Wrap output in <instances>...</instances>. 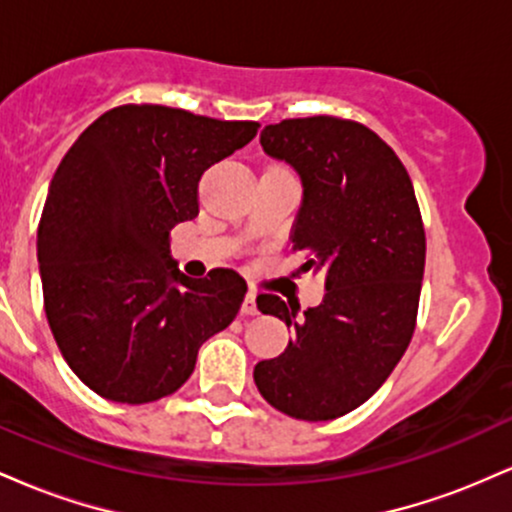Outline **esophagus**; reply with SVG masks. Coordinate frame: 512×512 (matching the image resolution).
Here are the masks:
<instances>
[{"label": "esophagus", "mask_w": 512, "mask_h": 512, "mask_svg": "<svg viewBox=\"0 0 512 512\" xmlns=\"http://www.w3.org/2000/svg\"><path fill=\"white\" fill-rule=\"evenodd\" d=\"M243 315H257V293L248 291L245 293V301H243Z\"/></svg>", "instance_id": "1"}]
</instances>
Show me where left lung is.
<instances>
[{
	"label": "left lung",
	"mask_w": 512,
	"mask_h": 512,
	"mask_svg": "<svg viewBox=\"0 0 512 512\" xmlns=\"http://www.w3.org/2000/svg\"><path fill=\"white\" fill-rule=\"evenodd\" d=\"M262 149L303 182L293 250L325 272L317 308L260 293L257 308L293 327L281 356L255 366V385L293 419L330 421L361 407L390 378L416 327L426 233L414 185L373 129L332 115L267 125Z\"/></svg>",
	"instance_id": "8db88e82"
}]
</instances>
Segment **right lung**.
<instances>
[{"label":"right lung","mask_w":512,"mask_h":512,"mask_svg":"<svg viewBox=\"0 0 512 512\" xmlns=\"http://www.w3.org/2000/svg\"><path fill=\"white\" fill-rule=\"evenodd\" d=\"M257 122L166 105H120L88 125L57 166L38 226L52 337L76 378L110 402L173 395L199 346L238 315L233 269L190 279L170 231L199 214L204 170L243 149Z\"/></svg>","instance_id":"1"}]
</instances>
